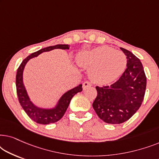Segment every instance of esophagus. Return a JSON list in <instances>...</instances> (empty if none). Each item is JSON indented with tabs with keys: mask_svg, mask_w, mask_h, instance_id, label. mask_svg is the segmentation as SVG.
I'll return each mask as SVG.
<instances>
[{
	"mask_svg": "<svg viewBox=\"0 0 159 159\" xmlns=\"http://www.w3.org/2000/svg\"><path fill=\"white\" fill-rule=\"evenodd\" d=\"M91 85H92V84H91V83H90L89 82H84L83 84H82V89H83V90H85V89L89 88V87H90Z\"/></svg>",
	"mask_w": 159,
	"mask_h": 159,
	"instance_id": "esophagus-1",
	"label": "esophagus"
}]
</instances>
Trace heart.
I'll list each match as a JSON object with an SVG mask.
<instances>
[{
	"instance_id": "1",
	"label": "heart",
	"mask_w": 159,
	"mask_h": 159,
	"mask_svg": "<svg viewBox=\"0 0 159 159\" xmlns=\"http://www.w3.org/2000/svg\"><path fill=\"white\" fill-rule=\"evenodd\" d=\"M76 61L79 66L90 69V79L101 85L116 80L124 72L127 63L123 52L105 45L80 52Z\"/></svg>"
}]
</instances>
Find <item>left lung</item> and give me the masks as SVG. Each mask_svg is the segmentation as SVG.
Segmentation results:
<instances>
[{
	"mask_svg": "<svg viewBox=\"0 0 159 159\" xmlns=\"http://www.w3.org/2000/svg\"><path fill=\"white\" fill-rule=\"evenodd\" d=\"M120 49L127 56V69L111 86L96 87L97 97L93 103L99 118L112 125L125 122L135 114L146 88V77L140 60L132 52Z\"/></svg>",
	"mask_w": 159,
	"mask_h": 159,
	"instance_id": "1",
	"label": "left lung"
}]
</instances>
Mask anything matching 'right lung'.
Here are the masks:
<instances>
[{
    "instance_id": "1",
    "label": "right lung",
    "mask_w": 159,
    "mask_h": 159,
    "mask_svg": "<svg viewBox=\"0 0 159 159\" xmlns=\"http://www.w3.org/2000/svg\"><path fill=\"white\" fill-rule=\"evenodd\" d=\"M54 49L69 50V45L66 44H58L53 45V46L44 48L39 50L34 53H32L21 62L20 66L17 69L16 76V93L20 105L32 120L38 124H41V125H49V124L55 123L60 120L66 112L74 95L82 90V84H80L75 88L66 91L58 99L56 105L51 108L40 107L31 101L30 96L28 95L27 91L26 90L23 80V72L26 64L32 58L37 57L44 52L51 51Z\"/></svg>"
}]
</instances>
